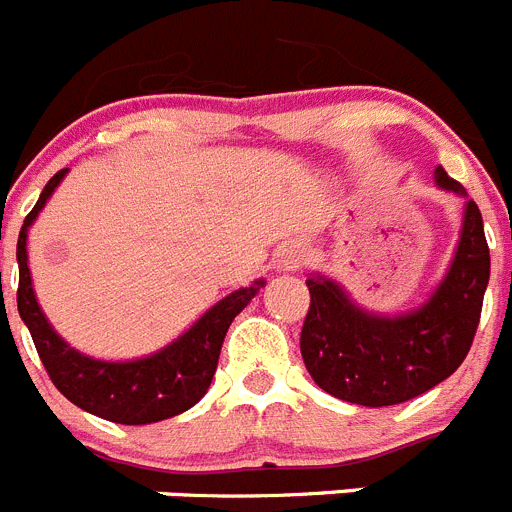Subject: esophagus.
Segmentation results:
<instances>
[{
	"mask_svg": "<svg viewBox=\"0 0 512 512\" xmlns=\"http://www.w3.org/2000/svg\"><path fill=\"white\" fill-rule=\"evenodd\" d=\"M302 261H305V251L300 246H287L282 253H279V266L284 271H295L300 269Z\"/></svg>",
	"mask_w": 512,
	"mask_h": 512,
	"instance_id": "esophagus-1",
	"label": "esophagus"
}]
</instances>
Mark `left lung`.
Returning <instances> with one entry per match:
<instances>
[{
	"mask_svg": "<svg viewBox=\"0 0 512 512\" xmlns=\"http://www.w3.org/2000/svg\"><path fill=\"white\" fill-rule=\"evenodd\" d=\"M443 189L461 192L443 169ZM490 279L482 212L467 202L454 264L423 307L400 318L359 310L333 282L307 279L310 310L300 333L307 372L320 390L364 408L400 405L423 395L459 369L477 333Z\"/></svg>",
	"mask_w": 512,
	"mask_h": 512,
	"instance_id": "8db88e82",
	"label": "left lung"
}]
</instances>
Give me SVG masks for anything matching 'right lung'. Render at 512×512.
Here are the masks:
<instances>
[{"label":"right lung","mask_w":512,"mask_h":512,"mask_svg":"<svg viewBox=\"0 0 512 512\" xmlns=\"http://www.w3.org/2000/svg\"><path fill=\"white\" fill-rule=\"evenodd\" d=\"M66 169L51 176L45 184L40 200L27 212L17 238V264H20V287H17V310L25 320L30 336H33L38 356L45 372L56 384L66 400L76 408L99 415L104 420L122 425H146L158 420L174 418L192 405L200 402L215 377L220 346L225 341L230 323L253 295L264 287L256 282L251 287L235 289L233 295L217 302L207 310L182 338H176L171 346L161 348L158 354L135 361H97L81 356L79 351L63 343L56 330L48 325L33 295L30 269H27V228L33 225L35 215L43 210L45 200L63 179Z\"/></svg>","instance_id":"add662e5"}]
</instances>
